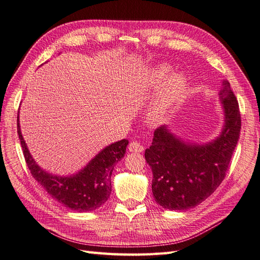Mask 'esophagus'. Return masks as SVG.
Segmentation results:
<instances>
[{"instance_id":"34e87169","label":"esophagus","mask_w":260,"mask_h":260,"mask_svg":"<svg viewBox=\"0 0 260 260\" xmlns=\"http://www.w3.org/2000/svg\"><path fill=\"white\" fill-rule=\"evenodd\" d=\"M128 149H129V151H133V152H142V151H144L145 147L141 143H138L137 141H134V142L129 143Z\"/></svg>"}]
</instances>
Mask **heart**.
Returning <instances> with one entry per match:
<instances>
[{
  "instance_id": "obj_1",
  "label": "heart",
  "mask_w": 260,
  "mask_h": 260,
  "mask_svg": "<svg viewBox=\"0 0 260 260\" xmlns=\"http://www.w3.org/2000/svg\"><path fill=\"white\" fill-rule=\"evenodd\" d=\"M168 64H160L152 69L148 78V85L151 89L162 86L160 92L152 104L149 116L154 122H159L166 117L176 102L182 98L187 89V79L182 75H172Z\"/></svg>"
}]
</instances>
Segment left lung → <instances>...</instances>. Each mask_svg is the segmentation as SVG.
<instances>
[{
  "label": "left lung",
  "mask_w": 260,
  "mask_h": 260,
  "mask_svg": "<svg viewBox=\"0 0 260 260\" xmlns=\"http://www.w3.org/2000/svg\"><path fill=\"white\" fill-rule=\"evenodd\" d=\"M224 125L214 141L196 144L172 134L168 126L154 133L146 161L152 171V194L164 209L184 211L203 202L225 178L241 133V112L230 82L223 80L218 92Z\"/></svg>",
  "instance_id": "1"
}]
</instances>
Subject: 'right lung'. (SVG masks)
Segmentation results:
<instances>
[{"label": "right lung", "instance_id": "right-lung-1", "mask_svg": "<svg viewBox=\"0 0 260 260\" xmlns=\"http://www.w3.org/2000/svg\"><path fill=\"white\" fill-rule=\"evenodd\" d=\"M17 114V134L21 141L26 164L35 180L66 208L77 212L96 210L104 204L112 192L111 176L115 165L124 157L127 139L106 146L90 162L70 176H56L42 169L31 157L19 126Z\"/></svg>", "mask_w": 260, "mask_h": 260}]
</instances>
